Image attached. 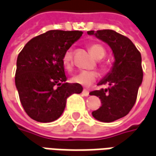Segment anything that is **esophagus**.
<instances>
[{
  "label": "esophagus",
  "mask_w": 156,
  "mask_h": 156,
  "mask_svg": "<svg viewBox=\"0 0 156 156\" xmlns=\"http://www.w3.org/2000/svg\"><path fill=\"white\" fill-rule=\"evenodd\" d=\"M82 93H83V95L84 96H89V93H90V92L88 91L87 90H85V89H84V90H83Z\"/></svg>",
  "instance_id": "34e87169"
}]
</instances>
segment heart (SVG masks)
<instances>
[{
    "mask_svg": "<svg viewBox=\"0 0 156 156\" xmlns=\"http://www.w3.org/2000/svg\"><path fill=\"white\" fill-rule=\"evenodd\" d=\"M90 52L91 55L97 60L102 59L106 55L105 48L99 43H92L89 47ZM62 63L66 69H72L73 65V51L71 49H67L65 52L62 58ZM98 78V74L94 71H82L72 78V81L75 83L80 84L82 86H90L96 81Z\"/></svg>",
    "mask_w": 156,
    "mask_h": 156,
    "instance_id": "1",
    "label": "heart"
}]
</instances>
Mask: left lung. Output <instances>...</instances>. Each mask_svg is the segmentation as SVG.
<instances>
[{
  "label": "left lung",
  "instance_id": "8db88e82",
  "mask_svg": "<svg viewBox=\"0 0 156 156\" xmlns=\"http://www.w3.org/2000/svg\"><path fill=\"white\" fill-rule=\"evenodd\" d=\"M87 33L108 43L114 53L112 70L98 83V85L109 87L90 92L101 101V107L92 112L93 117L101 122H113L129 114L136 102L144 76L141 54L129 38L114 30H90Z\"/></svg>",
  "mask_w": 156,
  "mask_h": 156
}]
</instances>
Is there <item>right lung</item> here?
I'll list each match as a JSON object with an SVG mask.
<instances>
[{
	"mask_svg": "<svg viewBox=\"0 0 156 156\" xmlns=\"http://www.w3.org/2000/svg\"><path fill=\"white\" fill-rule=\"evenodd\" d=\"M83 32L52 30L25 44L17 59L15 84L25 113L38 122L55 121L66 99L79 94L82 85L66 83L62 58Z\"/></svg>",
	"mask_w": 156,
	"mask_h": 156,
	"instance_id": "1",
	"label": "right lung"
}]
</instances>
